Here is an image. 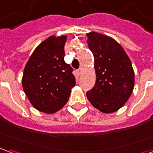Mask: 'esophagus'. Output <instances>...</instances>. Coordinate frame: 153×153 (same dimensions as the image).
<instances>
[{"instance_id": "1", "label": "esophagus", "mask_w": 153, "mask_h": 153, "mask_svg": "<svg viewBox=\"0 0 153 153\" xmlns=\"http://www.w3.org/2000/svg\"><path fill=\"white\" fill-rule=\"evenodd\" d=\"M82 72H83V69H82V68H79V70H77V74H78L79 75H80V74H82Z\"/></svg>"}]
</instances>
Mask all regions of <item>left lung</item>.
I'll return each instance as SVG.
<instances>
[{
  "label": "left lung",
  "mask_w": 153,
  "mask_h": 153,
  "mask_svg": "<svg viewBox=\"0 0 153 153\" xmlns=\"http://www.w3.org/2000/svg\"><path fill=\"white\" fill-rule=\"evenodd\" d=\"M87 36L96 71V83L87 92V97L100 111L115 112L125 105L134 89V73L131 61L113 38L95 32Z\"/></svg>",
  "instance_id": "obj_1"
}]
</instances>
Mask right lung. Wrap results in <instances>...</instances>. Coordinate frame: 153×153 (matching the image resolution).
I'll use <instances>...</instances> for the list:
<instances>
[{
  "instance_id": "right-lung-1",
  "label": "right lung",
  "mask_w": 153,
  "mask_h": 153,
  "mask_svg": "<svg viewBox=\"0 0 153 153\" xmlns=\"http://www.w3.org/2000/svg\"><path fill=\"white\" fill-rule=\"evenodd\" d=\"M66 36H51L36 47L25 65L22 84L32 105L39 111L54 113L69 100L75 86L73 69L65 62Z\"/></svg>"
}]
</instances>
